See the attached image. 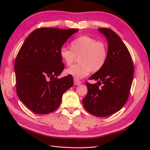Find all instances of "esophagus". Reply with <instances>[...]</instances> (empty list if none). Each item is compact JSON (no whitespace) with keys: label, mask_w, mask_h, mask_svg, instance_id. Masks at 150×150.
<instances>
[{"label":"esophagus","mask_w":150,"mask_h":150,"mask_svg":"<svg viewBox=\"0 0 150 150\" xmlns=\"http://www.w3.org/2000/svg\"><path fill=\"white\" fill-rule=\"evenodd\" d=\"M74 84L75 85H80L81 84V81H79V80H78V79H74Z\"/></svg>","instance_id":"obj_1"}]
</instances>
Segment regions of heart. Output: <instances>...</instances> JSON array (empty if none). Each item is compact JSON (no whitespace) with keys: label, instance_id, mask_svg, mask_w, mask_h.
<instances>
[{"label":"heart","instance_id":"1","mask_svg":"<svg viewBox=\"0 0 150 150\" xmlns=\"http://www.w3.org/2000/svg\"><path fill=\"white\" fill-rule=\"evenodd\" d=\"M59 55L67 66L71 65L79 57L78 64L65 70L67 74L78 79L84 78L90 72L94 73L102 69L107 61L108 47L103 41L84 35L72 40L71 49L61 47Z\"/></svg>","mask_w":150,"mask_h":150}]
</instances>
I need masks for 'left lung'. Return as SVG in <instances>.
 Here are the masks:
<instances>
[{"label": "left lung", "instance_id": "obj_1", "mask_svg": "<svg viewBox=\"0 0 150 150\" xmlns=\"http://www.w3.org/2000/svg\"><path fill=\"white\" fill-rule=\"evenodd\" d=\"M98 30L108 40V58L102 69L89 78L98 81V84L86 83L88 94L83 104L91 114L106 117L120 111L128 100L134 66L128 49L120 36L110 29L99 28Z\"/></svg>", "mask_w": 150, "mask_h": 150}]
</instances>
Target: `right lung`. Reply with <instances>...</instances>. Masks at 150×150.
Returning <instances> with one entry per match:
<instances>
[{"label": "right lung", "instance_id": "obj_1", "mask_svg": "<svg viewBox=\"0 0 150 150\" xmlns=\"http://www.w3.org/2000/svg\"><path fill=\"white\" fill-rule=\"evenodd\" d=\"M79 30L42 28L34 30L17 54L14 70L16 92L35 114L51 112L60 106L63 94L74 84L71 75L58 79L64 68L59 51Z\"/></svg>", "mask_w": 150, "mask_h": 150}]
</instances>
